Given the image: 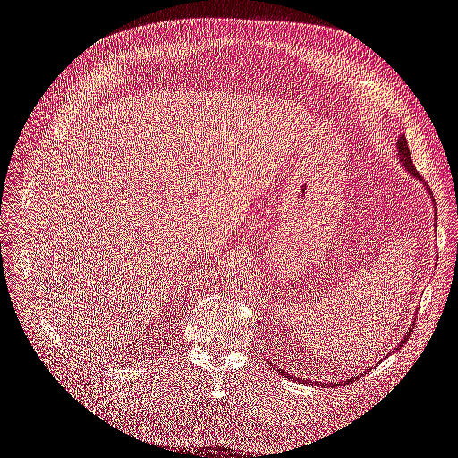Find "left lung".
Here are the masks:
<instances>
[{
	"mask_svg": "<svg viewBox=\"0 0 458 458\" xmlns=\"http://www.w3.org/2000/svg\"><path fill=\"white\" fill-rule=\"evenodd\" d=\"M397 158H399V164L403 165V168L407 170V174H411L412 177H417V179H420V182H422L420 174L417 172V168H414V164H412V160H411V152H409V145H407L405 135H399V140H397ZM424 187H426V191L429 192V199H434V197H432V191H429V187H428L426 183H424ZM434 206H436V204H434ZM434 219H437V210H436V214H434ZM436 225H437V221H436ZM411 332H412V330L409 328V332H407V335L403 336V340H401V342L395 345V348H394V352H390V353H395L397 350H401V345H403V344L409 340V335H411ZM390 353H387V355H390ZM370 369H372V367H370ZM370 369H365V372H369ZM281 372H283V370H281ZM283 374H284V372H283ZM284 377H288V378H293V380H294V377H290V374H284ZM355 378H361V374H357ZM296 380H300V382H310V380H308V377L303 378V380L296 377ZM352 380H353V378H350V380H344V382H330V384H328V382H327V384L323 382L321 386H327V387H338V386H342V384H344V386H345V384H350Z\"/></svg>",
	"mask_w": 458,
	"mask_h": 458,
	"instance_id": "8db88e82",
	"label": "left lung"
}]
</instances>
